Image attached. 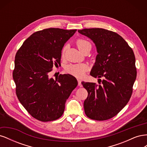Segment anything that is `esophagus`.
<instances>
[{
	"label": "esophagus",
	"mask_w": 147,
	"mask_h": 147,
	"mask_svg": "<svg viewBox=\"0 0 147 147\" xmlns=\"http://www.w3.org/2000/svg\"><path fill=\"white\" fill-rule=\"evenodd\" d=\"M78 80V85L79 86H82V83H81V80L80 79H77Z\"/></svg>",
	"instance_id": "34e87169"
}]
</instances>
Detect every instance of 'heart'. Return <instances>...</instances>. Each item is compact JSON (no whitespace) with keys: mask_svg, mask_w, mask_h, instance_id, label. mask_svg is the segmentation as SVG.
<instances>
[{"mask_svg":"<svg viewBox=\"0 0 147 147\" xmlns=\"http://www.w3.org/2000/svg\"><path fill=\"white\" fill-rule=\"evenodd\" d=\"M78 50L82 53L83 51L87 48L88 47H91V43L87 40L84 39H78L76 42ZM65 51V47L63 48L62 51V57H64V53ZM88 67L85 64H72L68 65L65 68L66 72L68 74L73 75L76 77H83L85 72L88 70Z\"/></svg>","mask_w":147,"mask_h":147,"instance_id":"b5f03b06","label":"heart"}]
</instances>
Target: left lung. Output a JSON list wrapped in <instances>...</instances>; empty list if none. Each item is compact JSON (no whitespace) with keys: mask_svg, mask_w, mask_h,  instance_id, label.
Returning <instances> with one entry per match:
<instances>
[{"mask_svg":"<svg viewBox=\"0 0 147 147\" xmlns=\"http://www.w3.org/2000/svg\"><path fill=\"white\" fill-rule=\"evenodd\" d=\"M78 31L92 40L98 53L90 75L104 78L99 79L102 82L99 85L82 82L88 92L84 101V112L88 118L97 121L110 119L126 106L131 97L137 76L134 53L116 32L101 28Z\"/></svg>","mask_w":147,"mask_h":147,"instance_id":"8db88e82","label":"left lung"}]
</instances>
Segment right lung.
I'll return each mask as SVG.
<instances>
[{
	"instance_id": "add662e5",
	"label": "right lung",
	"mask_w": 147,
	"mask_h": 147,
	"mask_svg": "<svg viewBox=\"0 0 147 147\" xmlns=\"http://www.w3.org/2000/svg\"><path fill=\"white\" fill-rule=\"evenodd\" d=\"M77 29L49 28L32 34L18 50L13 78L16 94L28 113L39 121H54L63 115L65 102L77 87V79L69 74L56 80L48 73L60 64L64 44Z\"/></svg>"
}]
</instances>
